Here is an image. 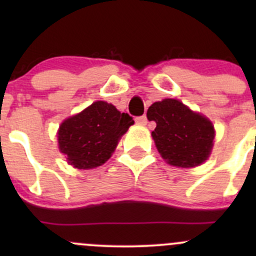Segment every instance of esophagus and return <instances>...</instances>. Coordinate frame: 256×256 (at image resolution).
<instances>
[{
    "instance_id": "esophagus-1",
    "label": "esophagus",
    "mask_w": 256,
    "mask_h": 256,
    "mask_svg": "<svg viewBox=\"0 0 256 256\" xmlns=\"http://www.w3.org/2000/svg\"><path fill=\"white\" fill-rule=\"evenodd\" d=\"M135 121L138 124H141V125H146V124H147V116L146 115L138 116V118H135Z\"/></svg>"
}]
</instances>
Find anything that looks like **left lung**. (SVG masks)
I'll return each instance as SVG.
<instances>
[{
  "mask_svg": "<svg viewBox=\"0 0 256 256\" xmlns=\"http://www.w3.org/2000/svg\"><path fill=\"white\" fill-rule=\"evenodd\" d=\"M147 118L156 122L152 138L170 164L194 167L203 164L213 147L214 128L204 116L174 99L154 102Z\"/></svg>",
  "mask_w": 256,
  "mask_h": 256,
  "instance_id": "1",
  "label": "left lung"
}]
</instances>
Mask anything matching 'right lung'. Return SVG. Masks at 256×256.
Returning a JSON list of instances; mask_svg holds the SVG:
<instances>
[{
    "label": "right lung",
    "mask_w": 256,
    "mask_h": 256,
    "mask_svg": "<svg viewBox=\"0 0 256 256\" xmlns=\"http://www.w3.org/2000/svg\"><path fill=\"white\" fill-rule=\"evenodd\" d=\"M132 124L128 114H121L105 102H95L62 124L58 132L59 148L76 168L102 166Z\"/></svg>",
    "instance_id": "1"
}]
</instances>
